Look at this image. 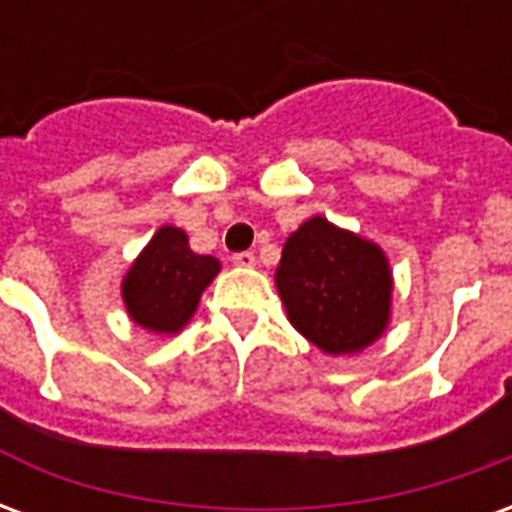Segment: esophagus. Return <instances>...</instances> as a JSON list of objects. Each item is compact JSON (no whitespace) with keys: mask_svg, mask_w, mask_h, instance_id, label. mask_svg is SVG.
Returning a JSON list of instances; mask_svg holds the SVG:
<instances>
[{"mask_svg":"<svg viewBox=\"0 0 512 512\" xmlns=\"http://www.w3.org/2000/svg\"><path fill=\"white\" fill-rule=\"evenodd\" d=\"M233 263L241 268H252L257 263L255 252H238V255H233Z\"/></svg>","mask_w":512,"mask_h":512,"instance_id":"esophagus-1","label":"esophagus"}]
</instances>
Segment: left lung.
Segmentation results:
<instances>
[{
  "label": "left lung",
  "mask_w": 512,
  "mask_h": 512,
  "mask_svg": "<svg viewBox=\"0 0 512 512\" xmlns=\"http://www.w3.org/2000/svg\"><path fill=\"white\" fill-rule=\"evenodd\" d=\"M274 279L293 329L323 354H359L389 323L392 271L381 246L323 216L290 233Z\"/></svg>",
  "instance_id": "obj_1"
}]
</instances>
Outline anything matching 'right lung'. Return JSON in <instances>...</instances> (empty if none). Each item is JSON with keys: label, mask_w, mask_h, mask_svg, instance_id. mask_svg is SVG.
<instances>
[{"label": "right lung", "mask_w": 512, "mask_h": 512, "mask_svg": "<svg viewBox=\"0 0 512 512\" xmlns=\"http://www.w3.org/2000/svg\"><path fill=\"white\" fill-rule=\"evenodd\" d=\"M219 268L216 257L191 252L189 235L180 227H158L123 279L131 321L153 334H178Z\"/></svg>", "instance_id": "obj_1"}]
</instances>
